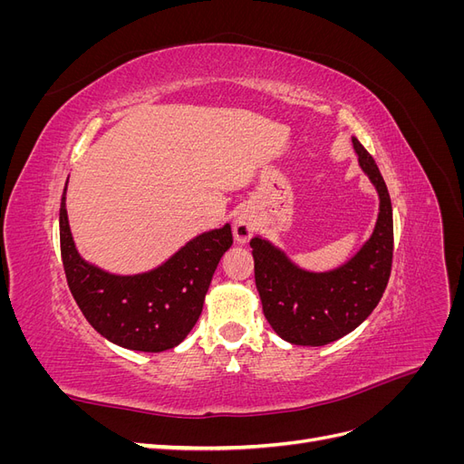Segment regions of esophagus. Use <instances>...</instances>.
I'll list each match as a JSON object with an SVG mask.
<instances>
[{
    "instance_id": "esophagus-1",
    "label": "esophagus",
    "mask_w": 464,
    "mask_h": 464,
    "mask_svg": "<svg viewBox=\"0 0 464 464\" xmlns=\"http://www.w3.org/2000/svg\"><path fill=\"white\" fill-rule=\"evenodd\" d=\"M232 230H234L236 242L246 244V242H249V237L254 236V232H256V220L251 218L249 215H246V213L237 215L234 224H232Z\"/></svg>"
}]
</instances>
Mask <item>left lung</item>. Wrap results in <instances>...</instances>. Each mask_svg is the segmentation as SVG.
I'll return each instance as SVG.
<instances>
[{
  "mask_svg": "<svg viewBox=\"0 0 464 464\" xmlns=\"http://www.w3.org/2000/svg\"><path fill=\"white\" fill-rule=\"evenodd\" d=\"M362 170L379 193V217L368 244L331 273H305L280 249L254 237L256 286L263 314L278 336L292 344L323 346L354 331L382 300L392 266V208L372 154L356 137Z\"/></svg>",
  "mask_w": 464,
  "mask_h": 464,
  "instance_id": "left-lung-1",
  "label": "left lung"
}]
</instances>
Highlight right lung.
I'll list each match as a JSON object with an SVG mask.
<instances>
[{"instance_id":"obj_1","label":"right lung","mask_w":464,"mask_h":464,"mask_svg":"<svg viewBox=\"0 0 464 464\" xmlns=\"http://www.w3.org/2000/svg\"><path fill=\"white\" fill-rule=\"evenodd\" d=\"M232 242L227 224L198 236L150 273L108 275L79 257L67 222L65 191L62 195L60 246L67 286L91 325L108 341L130 350L162 353L186 339Z\"/></svg>"}]
</instances>
